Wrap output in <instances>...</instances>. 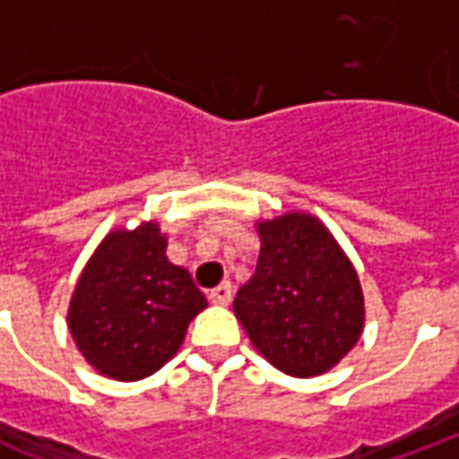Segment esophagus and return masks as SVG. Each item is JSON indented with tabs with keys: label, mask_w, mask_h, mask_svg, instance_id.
I'll list each match as a JSON object with an SVG mask.
<instances>
[{
	"label": "esophagus",
	"mask_w": 459,
	"mask_h": 459,
	"mask_svg": "<svg viewBox=\"0 0 459 459\" xmlns=\"http://www.w3.org/2000/svg\"><path fill=\"white\" fill-rule=\"evenodd\" d=\"M230 298H233V288H230V282H221L216 288L209 292V299L213 305H229Z\"/></svg>",
	"instance_id": "obj_1"
}]
</instances>
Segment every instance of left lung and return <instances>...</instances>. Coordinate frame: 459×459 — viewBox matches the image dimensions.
<instances>
[{
  "mask_svg": "<svg viewBox=\"0 0 459 459\" xmlns=\"http://www.w3.org/2000/svg\"><path fill=\"white\" fill-rule=\"evenodd\" d=\"M260 255L233 312L282 374L309 378L344 359L364 332V292L351 260L312 213L255 223Z\"/></svg>",
  "mask_w": 459,
  "mask_h": 459,
  "instance_id": "8db88e82",
  "label": "left lung"
}]
</instances>
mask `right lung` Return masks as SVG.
<instances>
[{
    "mask_svg": "<svg viewBox=\"0 0 459 459\" xmlns=\"http://www.w3.org/2000/svg\"><path fill=\"white\" fill-rule=\"evenodd\" d=\"M206 298L189 270L167 258L154 221L108 233L95 248L68 307L78 351L98 374L140 381L179 351Z\"/></svg>",
    "mask_w": 459,
    "mask_h": 459,
    "instance_id": "1",
    "label": "right lung"
}]
</instances>
